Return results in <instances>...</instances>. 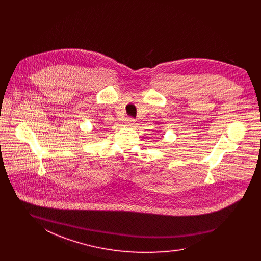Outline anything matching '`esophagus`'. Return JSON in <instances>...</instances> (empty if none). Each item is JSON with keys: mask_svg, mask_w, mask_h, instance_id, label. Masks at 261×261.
Instances as JSON below:
<instances>
[{"mask_svg": "<svg viewBox=\"0 0 261 261\" xmlns=\"http://www.w3.org/2000/svg\"><path fill=\"white\" fill-rule=\"evenodd\" d=\"M125 125L126 126H130V127H134L136 125V122L133 118H127L125 121Z\"/></svg>", "mask_w": 261, "mask_h": 261, "instance_id": "obj_1", "label": "esophagus"}]
</instances>
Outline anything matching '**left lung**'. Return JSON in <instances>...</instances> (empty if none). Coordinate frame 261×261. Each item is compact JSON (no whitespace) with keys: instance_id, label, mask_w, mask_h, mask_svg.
<instances>
[{"instance_id":"8db88e82","label":"left lung","mask_w":261,"mask_h":261,"mask_svg":"<svg viewBox=\"0 0 261 261\" xmlns=\"http://www.w3.org/2000/svg\"><path fill=\"white\" fill-rule=\"evenodd\" d=\"M158 132H161V130H159V131H158Z\"/></svg>"}]
</instances>
